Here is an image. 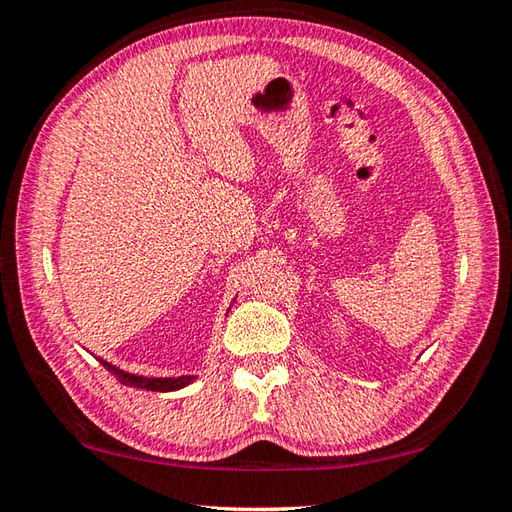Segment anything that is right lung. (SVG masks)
<instances>
[{
  "instance_id": "obj_1",
  "label": "right lung",
  "mask_w": 512,
  "mask_h": 512,
  "mask_svg": "<svg viewBox=\"0 0 512 512\" xmlns=\"http://www.w3.org/2000/svg\"><path fill=\"white\" fill-rule=\"evenodd\" d=\"M99 361H101V365H103L105 369H110V372H112L118 380H121V383L129 385V387L149 389V391H176V389H182V387L191 385L193 380L198 378V376H193V374H189V376H178V378H147V376H136V374L123 372V369H118V367H114L112 363L103 361V358H99Z\"/></svg>"
}]
</instances>
